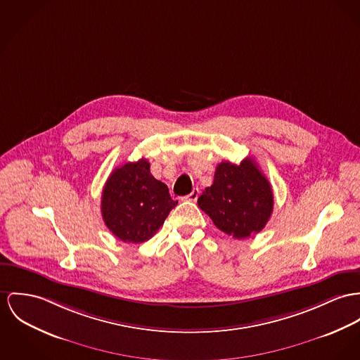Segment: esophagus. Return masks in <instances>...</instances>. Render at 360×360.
Here are the masks:
<instances>
[{"label":"esophagus","mask_w":360,"mask_h":360,"mask_svg":"<svg viewBox=\"0 0 360 360\" xmlns=\"http://www.w3.org/2000/svg\"><path fill=\"white\" fill-rule=\"evenodd\" d=\"M198 195H200V191L195 188L192 191V193L188 194V195H185L184 198L186 200V201H197V198H198Z\"/></svg>","instance_id":"1"}]
</instances>
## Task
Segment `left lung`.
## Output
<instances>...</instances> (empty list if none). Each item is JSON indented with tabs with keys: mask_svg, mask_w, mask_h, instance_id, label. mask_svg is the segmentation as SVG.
<instances>
[{
	"mask_svg": "<svg viewBox=\"0 0 360 360\" xmlns=\"http://www.w3.org/2000/svg\"><path fill=\"white\" fill-rule=\"evenodd\" d=\"M197 202L219 230L243 240L264 229L273 212L274 195L256 162L247 158L240 165L219 163L214 184Z\"/></svg>",
	"mask_w": 360,
	"mask_h": 360,
	"instance_id": "8db88e82",
	"label": "left lung"
}]
</instances>
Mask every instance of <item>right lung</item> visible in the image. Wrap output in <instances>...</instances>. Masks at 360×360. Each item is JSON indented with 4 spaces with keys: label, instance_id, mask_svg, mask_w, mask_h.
<instances>
[{
    "label": "right lung",
    "instance_id": "obj_1",
    "mask_svg": "<svg viewBox=\"0 0 360 360\" xmlns=\"http://www.w3.org/2000/svg\"><path fill=\"white\" fill-rule=\"evenodd\" d=\"M178 204L166 184L150 174L146 159L115 168L101 197V215L107 227L123 243L152 238Z\"/></svg>",
    "mask_w": 360,
    "mask_h": 360
}]
</instances>
